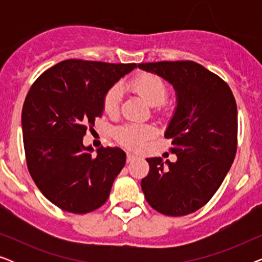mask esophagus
Returning <instances> with one entry per match:
<instances>
[{
  "mask_svg": "<svg viewBox=\"0 0 262 262\" xmlns=\"http://www.w3.org/2000/svg\"><path fill=\"white\" fill-rule=\"evenodd\" d=\"M135 159H137V156H135L134 154H130V152H127V156H126V160H127V162H132V161H134Z\"/></svg>",
  "mask_w": 262,
  "mask_h": 262,
  "instance_id": "1",
  "label": "esophagus"
}]
</instances>
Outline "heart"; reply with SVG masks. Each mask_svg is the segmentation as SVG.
<instances>
[{
  "label": "heart",
  "instance_id": "heart-1",
  "mask_svg": "<svg viewBox=\"0 0 262 262\" xmlns=\"http://www.w3.org/2000/svg\"><path fill=\"white\" fill-rule=\"evenodd\" d=\"M131 87L136 93H138L150 106H159L164 102L168 95V88L164 82L159 76L152 74H143L136 77L131 82ZM121 98V91L118 85H114L106 93L103 106L106 113L113 114L118 111ZM152 128L149 125L142 124H127L118 127L116 130V137L121 144L127 148H141L143 142L152 135Z\"/></svg>",
  "mask_w": 262,
  "mask_h": 262
}]
</instances>
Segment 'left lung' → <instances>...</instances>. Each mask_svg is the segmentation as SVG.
Returning <instances> with one entry per match:
<instances>
[{"label":"left lung","instance_id":"obj_1","mask_svg":"<svg viewBox=\"0 0 262 262\" xmlns=\"http://www.w3.org/2000/svg\"><path fill=\"white\" fill-rule=\"evenodd\" d=\"M173 85L177 96L164 136L171 138L177 161L146 159L141 182L149 205L166 216L199 210L217 192L237 148V107L229 85L192 60L138 64Z\"/></svg>","mask_w":262,"mask_h":262}]
</instances>
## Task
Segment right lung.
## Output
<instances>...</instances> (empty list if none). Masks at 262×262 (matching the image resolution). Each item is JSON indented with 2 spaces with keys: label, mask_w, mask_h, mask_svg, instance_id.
I'll list each match as a JSON object with an SVG mask.
<instances>
[{
  "label": "right lung",
  "mask_w": 262,
  "mask_h": 262,
  "mask_svg": "<svg viewBox=\"0 0 262 262\" xmlns=\"http://www.w3.org/2000/svg\"><path fill=\"white\" fill-rule=\"evenodd\" d=\"M137 68L91 60H63L32 85L21 114L27 167L40 192L73 213L92 212L108 199L126 162L119 148L83 144L88 126L101 117L106 93Z\"/></svg>",
  "instance_id": "1"
}]
</instances>
